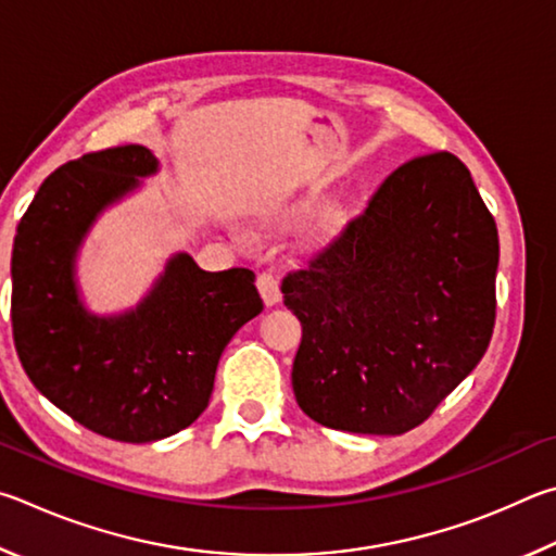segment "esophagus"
Listing matches in <instances>:
<instances>
[{
	"instance_id": "esophagus-1",
	"label": "esophagus",
	"mask_w": 556,
	"mask_h": 556,
	"mask_svg": "<svg viewBox=\"0 0 556 556\" xmlns=\"http://www.w3.org/2000/svg\"><path fill=\"white\" fill-rule=\"evenodd\" d=\"M256 288H258V293H261L263 303H266V305L280 303V283H278V278L273 276L270 270H261V273H258Z\"/></svg>"
}]
</instances>
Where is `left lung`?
Segmentation results:
<instances>
[{"label": "left lung", "instance_id": "8db88e82", "mask_svg": "<svg viewBox=\"0 0 556 556\" xmlns=\"http://www.w3.org/2000/svg\"><path fill=\"white\" fill-rule=\"evenodd\" d=\"M495 268L498 229L469 168L450 151L397 165L280 283L303 325L300 410L356 434L422 425L489 349Z\"/></svg>", "mask_w": 556, "mask_h": 556}]
</instances>
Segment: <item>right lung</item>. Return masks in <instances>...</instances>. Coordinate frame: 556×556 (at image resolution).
I'll return each mask as SVG.
<instances>
[{
  "instance_id": "right-lung-1",
  "label": "right lung",
  "mask_w": 556,
  "mask_h": 556,
  "mask_svg": "<svg viewBox=\"0 0 556 556\" xmlns=\"http://www.w3.org/2000/svg\"><path fill=\"white\" fill-rule=\"evenodd\" d=\"M155 168L139 143L67 161L38 188L12 253V329L26 376L75 422L131 444L198 420L224 346L263 309L253 270L207 273L188 253L131 313L94 317L83 307L73 263L85 231Z\"/></svg>"
}]
</instances>
